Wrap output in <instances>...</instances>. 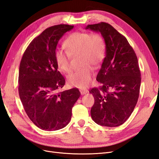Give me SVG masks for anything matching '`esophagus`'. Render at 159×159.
<instances>
[{"label":"esophagus","mask_w":159,"mask_h":159,"mask_svg":"<svg viewBox=\"0 0 159 159\" xmlns=\"http://www.w3.org/2000/svg\"><path fill=\"white\" fill-rule=\"evenodd\" d=\"M80 91V93L81 95H85L88 92V91L87 89H81Z\"/></svg>","instance_id":"esophagus-1"}]
</instances>
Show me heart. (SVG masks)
<instances>
[{
    "mask_svg": "<svg viewBox=\"0 0 159 159\" xmlns=\"http://www.w3.org/2000/svg\"><path fill=\"white\" fill-rule=\"evenodd\" d=\"M64 44L67 51L57 48L54 52L57 67L68 73L70 70V56L80 54V64L83 67L71 72L68 77V81L73 87L87 88L93 77V70L89 65L97 66L105 57L106 46L104 39L98 33L74 32L67 38Z\"/></svg>",
    "mask_w": 159,
    "mask_h": 159,
    "instance_id": "b5f03b06",
    "label": "heart"
}]
</instances>
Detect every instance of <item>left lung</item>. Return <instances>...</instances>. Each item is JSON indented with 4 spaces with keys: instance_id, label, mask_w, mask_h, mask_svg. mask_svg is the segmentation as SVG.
Masks as SVG:
<instances>
[{
    "instance_id": "left-lung-1",
    "label": "left lung",
    "mask_w": 159,
    "mask_h": 159,
    "mask_svg": "<svg viewBox=\"0 0 159 159\" xmlns=\"http://www.w3.org/2000/svg\"><path fill=\"white\" fill-rule=\"evenodd\" d=\"M85 29L99 32L106 46L96 78L102 86L89 91L95 99L91 118L99 125L119 126L130 117L138 101L141 78L137 57L127 38L109 24L89 25Z\"/></svg>"
}]
</instances>
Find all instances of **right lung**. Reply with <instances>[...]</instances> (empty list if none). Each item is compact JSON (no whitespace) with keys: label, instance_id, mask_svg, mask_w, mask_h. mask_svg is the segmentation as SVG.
<instances>
[{"label":"right lung","instance_id":"add662e5","mask_svg":"<svg viewBox=\"0 0 159 159\" xmlns=\"http://www.w3.org/2000/svg\"><path fill=\"white\" fill-rule=\"evenodd\" d=\"M73 28L59 25L46 28L30 42L20 61L19 96L28 117L42 130L65 127L81 95L77 88L57 92L66 81L57 71L54 52L60 38Z\"/></svg>","mask_w":159,"mask_h":159}]
</instances>
